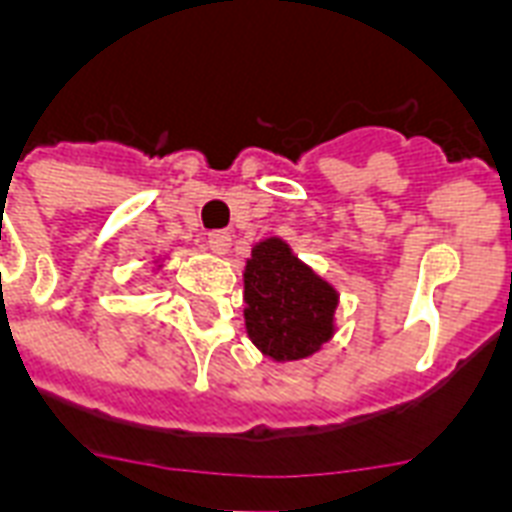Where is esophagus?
I'll use <instances>...</instances> for the list:
<instances>
[{
    "mask_svg": "<svg viewBox=\"0 0 512 512\" xmlns=\"http://www.w3.org/2000/svg\"><path fill=\"white\" fill-rule=\"evenodd\" d=\"M207 244L212 252H217V255H225L228 249H231V233L228 231H212L207 236Z\"/></svg>",
    "mask_w": 512,
    "mask_h": 512,
    "instance_id": "esophagus-1",
    "label": "esophagus"
}]
</instances>
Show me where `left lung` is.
Masks as SVG:
<instances>
[{
  "instance_id": "obj_1",
  "label": "left lung",
  "mask_w": 512,
  "mask_h": 512,
  "mask_svg": "<svg viewBox=\"0 0 512 512\" xmlns=\"http://www.w3.org/2000/svg\"><path fill=\"white\" fill-rule=\"evenodd\" d=\"M244 303L249 337L276 361L311 356L335 332L337 292L281 239H265L252 249Z\"/></svg>"
}]
</instances>
